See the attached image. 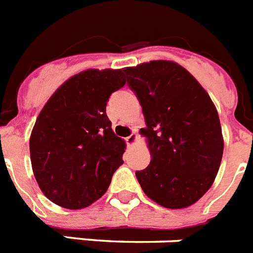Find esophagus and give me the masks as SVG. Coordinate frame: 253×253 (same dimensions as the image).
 <instances>
[{
    "mask_svg": "<svg viewBox=\"0 0 253 253\" xmlns=\"http://www.w3.org/2000/svg\"><path fill=\"white\" fill-rule=\"evenodd\" d=\"M136 139H137L136 133H131L130 136H127V137H126L127 145H128V147H131V145H133V143L136 141Z\"/></svg>",
    "mask_w": 253,
    "mask_h": 253,
    "instance_id": "1",
    "label": "esophagus"
}]
</instances>
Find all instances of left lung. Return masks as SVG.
I'll list each match as a JSON object with an SVG mask.
<instances>
[{
  "mask_svg": "<svg viewBox=\"0 0 253 253\" xmlns=\"http://www.w3.org/2000/svg\"><path fill=\"white\" fill-rule=\"evenodd\" d=\"M145 118L151 162L136 175L148 198L169 209L187 208L211 188L221 165L218 113L199 82L173 61L126 67Z\"/></svg>",
  "mask_w": 253,
  "mask_h": 253,
  "instance_id": "left-lung-1",
  "label": "left lung"
}]
</instances>
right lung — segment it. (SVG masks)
<instances>
[{"mask_svg": "<svg viewBox=\"0 0 253 253\" xmlns=\"http://www.w3.org/2000/svg\"><path fill=\"white\" fill-rule=\"evenodd\" d=\"M125 84L123 70H85L66 80L39 114L30 137L31 164L54 204L91 205L123 164L126 144L113 132L106 104Z\"/></svg>", "mask_w": 253, "mask_h": 253, "instance_id": "add662e5", "label": "right lung"}]
</instances>
